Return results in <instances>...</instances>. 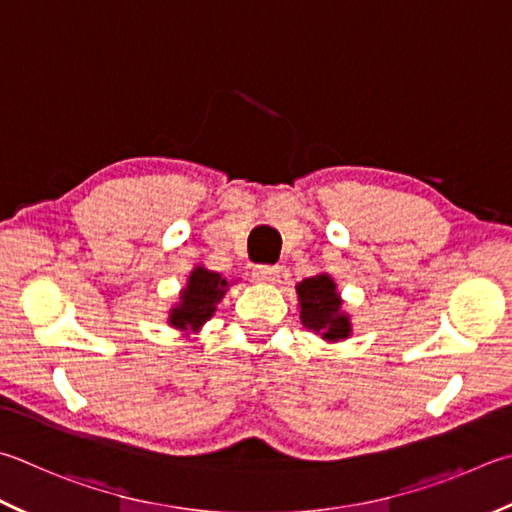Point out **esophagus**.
Listing matches in <instances>:
<instances>
[{"mask_svg":"<svg viewBox=\"0 0 512 512\" xmlns=\"http://www.w3.org/2000/svg\"><path fill=\"white\" fill-rule=\"evenodd\" d=\"M253 277L262 284H275L277 277H280V266L273 264H259L253 268Z\"/></svg>","mask_w":512,"mask_h":512,"instance_id":"esophagus-1","label":"esophagus"}]
</instances>
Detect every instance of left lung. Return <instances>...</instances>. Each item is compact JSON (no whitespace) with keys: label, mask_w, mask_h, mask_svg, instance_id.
I'll use <instances>...</instances> for the list:
<instances>
[{"label":"left lung","mask_w":512,"mask_h":512,"mask_svg":"<svg viewBox=\"0 0 512 512\" xmlns=\"http://www.w3.org/2000/svg\"><path fill=\"white\" fill-rule=\"evenodd\" d=\"M300 322L324 342H340L351 336V315L342 309L338 284L329 273H318L295 284Z\"/></svg>","instance_id":"8db88e82"}]
</instances>
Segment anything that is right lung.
Returning <instances> with one entry per match:
<instances>
[{
  "mask_svg": "<svg viewBox=\"0 0 512 512\" xmlns=\"http://www.w3.org/2000/svg\"><path fill=\"white\" fill-rule=\"evenodd\" d=\"M230 284L235 282H228L226 277H221V273L194 266L188 275V282L181 288L179 302L172 304L170 313H167V324L181 331L185 338L199 333L203 324L215 315L217 304L224 300Z\"/></svg>",
  "mask_w": 512,
  "mask_h": 512,
  "instance_id": "right-lung-1",
  "label": "right lung"
}]
</instances>
